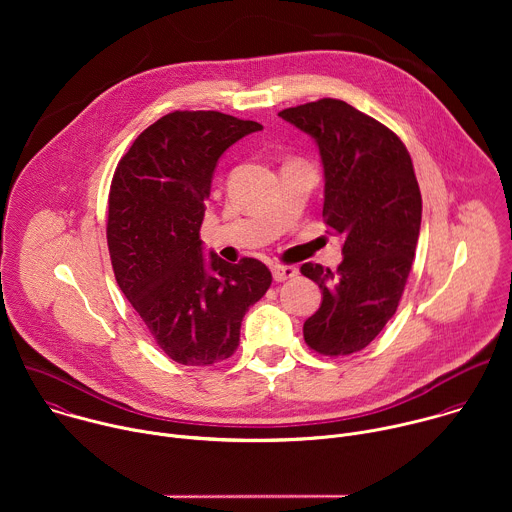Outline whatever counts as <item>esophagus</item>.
I'll return each mask as SVG.
<instances>
[{
	"label": "esophagus",
	"mask_w": 512,
	"mask_h": 512,
	"mask_svg": "<svg viewBox=\"0 0 512 512\" xmlns=\"http://www.w3.org/2000/svg\"><path fill=\"white\" fill-rule=\"evenodd\" d=\"M271 275L273 279L279 283V281H285L289 277H296L298 275V269L296 267H289V265H273L271 267Z\"/></svg>",
	"instance_id": "34e87169"
}]
</instances>
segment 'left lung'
<instances>
[{"mask_svg":"<svg viewBox=\"0 0 512 512\" xmlns=\"http://www.w3.org/2000/svg\"><path fill=\"white\" fill-rule=\"evenodd\" d=\"M308 133L324 166L322 216L342 237L336 271L304 263L322 304L304 322L306 344L324 356L369 346L397 312L421 227V192L403 141L338 99L279 111Z\"/></svg>","mask_w":512,"mask_h":512,"instance_id":"obj_1","label":"left lung"}]
</instances>
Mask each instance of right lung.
<instances>
[{
    "label": "right lung",
    "mask_w": 512,
    "mask_h": 512,
    "mask_svg": "<svg viewBox=\"0 0 512 512\" xmlns=\"http://www.w3.org/2000/svg\"><path fill=\"white\" fill-rule=\"evenodd\" d=\"M261 129L218 111H174L133 141L113 174L107 245L115 279L158 346L186 367L229 358L243 316L271 285L257 259L204 257L198 235L218 158Z\"/></svg>",
    "instance_id": "add662e5"
}]
</instances>
